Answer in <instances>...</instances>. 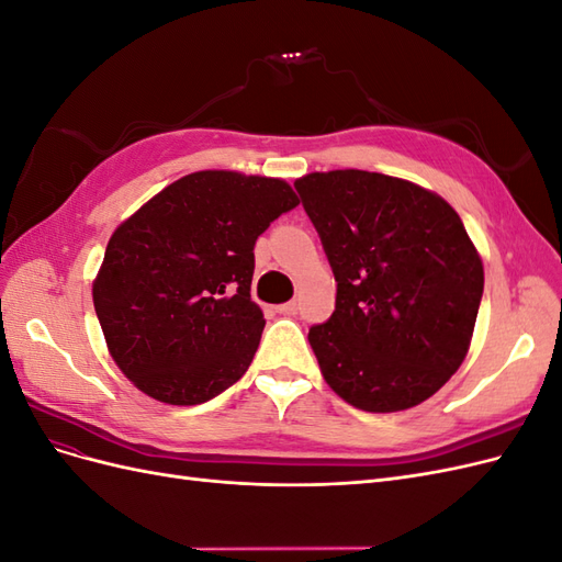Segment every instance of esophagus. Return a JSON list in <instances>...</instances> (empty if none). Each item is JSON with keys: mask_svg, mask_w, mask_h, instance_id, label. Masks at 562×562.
I'll return each mask as SVG.
<instances>
[{"mask_svg": "<svg viewBox=\"0 0 562 562\" xmlns=\"http://www.w3.org/2000/svg\"><path fill=\"white\" fill-rule=\"evenodd\" d=\"M297 310H300L297 302H285V304H281V307H277V312L283 316H295Z\"/></svg>", "mask_w": 562, "mask_h": 562, "instance_id": "esophagus-1", "label": "esophagus"}]
</instances>
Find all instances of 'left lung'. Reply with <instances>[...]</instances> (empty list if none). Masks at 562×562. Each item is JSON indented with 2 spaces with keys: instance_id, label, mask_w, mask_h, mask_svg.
<instances>
[{
  "instance_id": "1",
  "label": "left lung",
  "mask_w": 562,
  "mask_h": 562,
  "mask_svg": "<svg viewBox=\"0 0 562 562\" xmlns=\"http://www.w3.org/2000/svg\"><path fill=\"white\" fill-rule=\"evenodd\" d=\"M295 190L337 281L333 316L310 328L323 378L366 413L427 401L462 366L483 297L462 220L419 184L353 168Z\"/></svg>"
}]
</instances>
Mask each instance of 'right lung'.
Listing matches in <instances>:
<instances>
[{"label":"right lung","instance_id":"add662e5","mask_svg":"<svg viewBox=\"0 0 562 562\" xmlns=\"http://www.w3.org/2000/svg\"><path fill=\"white\" fill-rule=\"evenodd\" d=\"M297 203L277 178L199 171L116 227L93 307L114 363L143 394L199 405L241 380L265 328L250 300L252 248Z\"/></svg>","mask_w":562,"mask_h":562}]
</instances>
